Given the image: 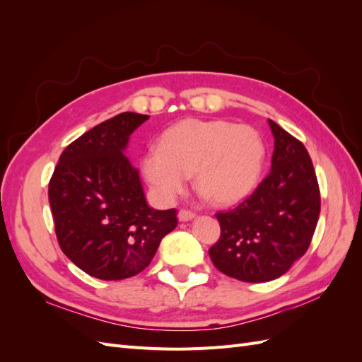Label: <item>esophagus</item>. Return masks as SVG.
I'll list each match as a JSON object with an SVG mask.
<instances>
[{"label": "esophagus", "instance_id": "obj_1", "mask_svg": "<svg viewBox=\"0 0 362 362\" xmlns=\"http://www.w3.org/2000/svg\"><path fill=\"white\" fill-rule=\"evenodd\" d=\"M196 216L194 211L192 210H187V208H181L180 213H178V218L181 222H187V221H192V218Z\"/></svg>", "mask_w": 362, "mask_h": 362}]
</instances>
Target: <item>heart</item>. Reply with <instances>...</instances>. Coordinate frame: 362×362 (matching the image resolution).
I'll list each match as a JSON object with an SVG mask.
<instances>
[{"mask_svg": "<svg viewBox=\"0 0 362 362\" xmlns=\"http://www.w3.org/2000/svg\"><path fill=\"white\" fill-rule=\"evenodd\" d=\"M266 146L247 125L223 119H185L161 134L160 146L141 157L145 178L163 201L194 185L214 204H234L252 192L264 164Z\"/></svg>", "mask_w": 362, "mask_h": 362, "instance_id": "1", "label": "heart"}]
</instances>
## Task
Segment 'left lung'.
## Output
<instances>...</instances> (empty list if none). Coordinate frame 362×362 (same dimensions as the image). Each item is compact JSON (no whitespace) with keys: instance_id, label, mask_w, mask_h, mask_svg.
<instances>
[{"instance_id":"left-lung-1","label":"left lung","mask_w":362,"mask_h":362,"mask_svg":"<svg viewBox=\"0 0 362 362\" xmlns=\"http://www.w3.org/2000/svg\"><path fill=\"white\" fill-rule=\"evenodd\" d=\"M275 151L272 170L249 198L218 211L221 237L213 264L243 282H267L286 273L311 245L320 214V189L308 151L269 119Z\"/></svg>"}]
</instances>
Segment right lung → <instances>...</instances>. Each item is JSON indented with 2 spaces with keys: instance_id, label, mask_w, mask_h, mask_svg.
<instances>
[{
  "instance_id": "add662e5",
  "label": "right lung",
  "mask_w": 362,
  "mask_h": 362,
  "mask_svg": "<svg viewBox=\"0 0 362 362\" xmlns=\"http://www.w3.org/2000/svg\"><path fill=\"white\" fill-rule=\"evenodd\" d=\"M148 115L125 112L93 127L62 152L48 185L57 242L76 267L104 281L145 270L177 210L146 204L139 170L122 154Z\"/></svg>"
}]
</instances>
